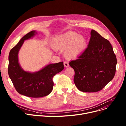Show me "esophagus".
I'll list each match as a JSON object with an SVG mask.
<instances>
[{"instance_id":"34e87169","label":"esophagus","mask_w":126,"mask_h":126,"mask_svg":"<svg viewBox=\"0 0 126 126\" xmlns=\"http://www.w3.org/2000/svg\"><path fill=\"white\" fill-rule=\"evenodd\" d=\"M64 65L66 67H68L69 66V63L67 61H64Z\"/></svg>"}]
</instances>
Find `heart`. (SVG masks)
<instances>
[{
  "label": "heart",
  "mask_w": 126,
  "mask_h": 126,
  "mask_svg": "<svg viewBox=\"0 0 126 126\" xmlns=\"http://www.w3.org/2000/svg\"><path fill=\"white\" fill-rule=\"evenodd\" d=\"M51 45L56 50H65L68 48L65 55L68 58L78 56L86 46L85 38L76 33L59 36L52 40Z\"/></svg>",
  "instance_id": "obj_1"
}]
</instances>
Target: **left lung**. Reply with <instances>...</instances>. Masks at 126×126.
<instances>
[{
  "label": "left lung",
  "instance_id": "8db88e82",
  "mask_svg": "<svg viewBox=\"0 0 126 126\" xmlns=\"http://www.w3.org/2000/svg\"><path fill=\"white\" fill-rule=\"evenodd\" d=\"M116 57L110 42L92 30L86 48L69 64L75 70L74 81L77 88L85 92L101 90L113 79Z\"/></svg>",
  "mask_w": 126,
  "mask_h": 126
}]
</instances>
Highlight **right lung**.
Returning a JSON list of instances; mask_svg holds the SVG:
<instances>
[{
	"label": "right lung",
	"mask_w": 126,
	"mask_h": 126,
	"mask_svg": "<svg viewBox=\"0 0 126 126\" xmlns=\"http://www.w3.org/2000/svg\"><path fill=\"white\" fill-rule=\"evenodd\" d=\"M32 31L23 36L10 50L9 56L8 74L13 85L19 94L31 97H41L51 92L52 78L64 69L63 62L50 64L37 72L31 73L24 71L18 63V54L24 41L34 36Z\"/></svg>",
	"instance_id": "1"
}]
</instances>
